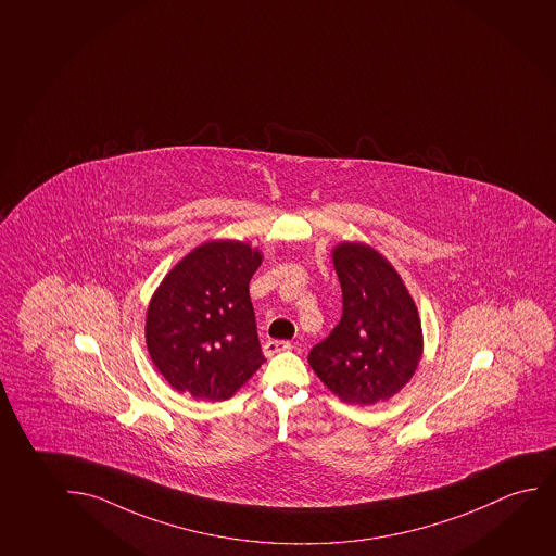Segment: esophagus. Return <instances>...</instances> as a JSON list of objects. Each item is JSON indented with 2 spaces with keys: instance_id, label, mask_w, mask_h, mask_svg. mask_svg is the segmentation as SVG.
Returning <instances> with one entry per match:
<instances>
[{
  "instance_id": "obj_1",
  "label": "esophagus",
  "mask_w": 556,
  "mask_h": 556,
  "mask_svg": "<svg viewBox=\"0 0 556 556\" xmlns=\"http://www.w3.org/2000/svg\"><path fill=\"white\" fill-rule=\"evenodd\" d=\"M291 346L293 344L290 343V341H268V343H265V346H263V352H265V356H274V354H278V352L283 351H291Z\"/></svg>"
}]
</instances>
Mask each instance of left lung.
I'll return each instance as SVG.
<instances>
[{
  "instance_id": "8db88e82",
  "label": "left lung",
  "mask_w": 556,
  "mask_h": 556,
  "mask_svg": "<svg viewBox=\"0 0 556 556\" xmlns=\"http://www.w3.org/2000/svg\"><path fill=\"white\" fill-rule=\"evenodd\" d=\"M343 314L308 364L346 404L374 406L414 376L422 351L421 321L396 270L366 243L333 251Z\"/></svg>"
}]
</instances>
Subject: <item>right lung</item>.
<instances>
[{"label": "right lung", "mask_w": 556, "mask_h": 556, "mask_svg": "<svg viewBox=\"0 0 556 556\" xmlns=\"http://www.w3.org/2000/svg\"><path fill=\"white\" fill-rule=\"evenodd\" d=\"M261 253L248 243L195 248L150 301L147 344L167 383L198 400H227L265 362L250 299Z\"/></svg>", "instance_id": "right-lung-1"}]
</instances>
